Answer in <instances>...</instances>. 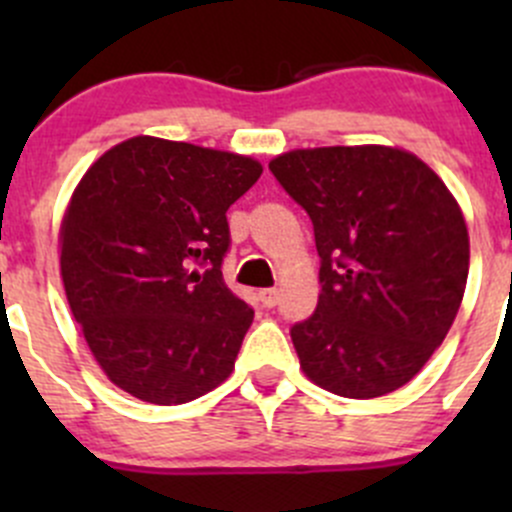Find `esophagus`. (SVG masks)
Returning a JSON list of instances; mask_svg holds the SVG:
<instances>
[{"label": "esophagus", "mask_w": 512, "mask_h": 512, "mask_svg": "<svg viewBox=\"0 0 512 512\" xmlns=\"http://www.w3.org/2000/svg\"><path fill=\"white\" fill-rule=\"evenodd\" d=\"M277 299H280V292H277L275 287H270V289H262V292H260V302L265 304L267 309H270V307H275V304H277Z\"/></svg>", "instance_id": "1"}]
</instances>
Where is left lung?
<instances>
[{
	"mask_svg": "<svg viewBox=\"0 0 512 512\" xmlns=\"http://www.w3.org/2000/svg\"><path fill=\"white\" fill-rule=\"evenodd\" d=\"M270 170L312 218L322 257L317 309L292 327L304 376L347 399L401 389L463 302L471 242L461 205L396 146L297 148Z\"/></svg>",
	"mask_w": 512,
	"mask_h": 512,
	"instance_id": "left-lung-1",
	"label": "left lung"
}]
</instances>
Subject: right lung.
I'll return each instance as SVG.
<instances>
[{
    "mask_svg": "<svg viewBox=\"0 0 512 512\" xmlns=\"http://www.w3.org/2000/svg\"><path fill=\"white\" fill-rule=\"evenodd\" d=\"M260 175L250 156L133 136L79 180L59 227L61 280L118 389L178 406L232 374L255 312L223 280L225 213Z\"/></svg>",
    "mask_w": 512,
    "mask_h": 512,
    "instance_id": "1",
    "label": "right lung"
}]
</instances>
